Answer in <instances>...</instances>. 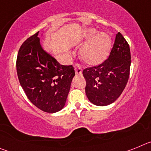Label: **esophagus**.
<instances>
[{"label":"esophagus","mask_w":151,"mask_h":151,"mask_svg":"<svg viewBox=\"0 0 151 151\" xmlns=\"http://www.w3.org/2000/svg\"><path fill=\"white\" fill-rule=\"evenodd\" d=\"M75 72L76 75H82V69L81 65L78 63H76L75 65Z\"/></svg>","instance_id":"34e87169"}]
</instances>
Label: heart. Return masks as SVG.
<instances>
[{
    "mask_svg": "<svg viewBox=\"0 0 151 151\" xmlns=\"http://www.w3.org/2000/svg\"><path fill=\"white\" fill-rule=\"evenodd\" d=\"M94 29H87L82 35L83 43H88L82 51L83 60L90 66L102 63L107 58L111 47V38L106 32L97 34Z\"/></svg>",
    "mask_w": 151,
    "mask_h": 151,
    "instance_id": "heart-1",
    "label": "heart"
}]
</instances>
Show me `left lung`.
<instances>
[{
    "label": "left lung",
    "mask_w": 151,
    "mask_h": 151,
    "mask_svg": "<svg viewBox=\"0 0 151 151\" xmlns=\"http://www.w3.org/2000/svg\"><path fill=\"white\" fill-rule=\"evenodd\" d=\"M130 66L129 45L118 32L107 59L83 70L86 80L85 93L89 101L97 106H106L114 102L126 86Z\"/></svg>",
    "instance_id": "8db88e82"
}]
</instances>
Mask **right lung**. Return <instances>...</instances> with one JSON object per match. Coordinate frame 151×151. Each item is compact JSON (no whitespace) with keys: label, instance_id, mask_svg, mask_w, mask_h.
<instances>
[{"label":"right lung","instance_id":"right-lung-1","mask_svg":"<svg viewBox=\"0 0 151 151\" xmlns=\"http://www.w3.org/2000/svg\"><path fill=\"white\" fill-rule=\"evenodd\" d=\"M38 32L21 45L17 75L29 101L42 111L53 113L62 110L66 104L75 70L72 65H60L43 50Z\"/></svg>","mask_w":151,"mask_h":151}]
</instances>
